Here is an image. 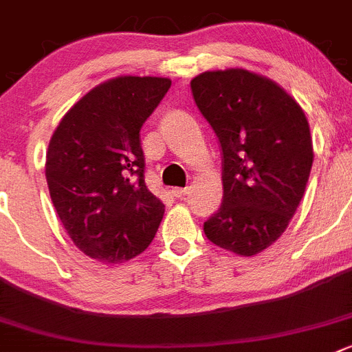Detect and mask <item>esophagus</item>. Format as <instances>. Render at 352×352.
I'll return each mask as SVG.
<instances>
[{
  "instance_id": "obj_1",
  "label": "esophagus",
  "mask_w": 352,
  "mask_h": 352,
  "mask_svg": "<svg viewBox=\"0 0 352 352\" xmlns=\"http://www.w3.org/2000/svg\"><path fill=\"white\" fill-rule=\"evenodd\" d=\"M170 193H173L176 199H182V197H185L186 193H188V186H186V188H173L170 190Z\"/></svg>"
}]
</instances>
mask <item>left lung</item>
<instances>
[{"mask_svg":"<svg viewBox=\"0 0 352 352\" xmlns=\"http://www.w3.org/2000/svg\"><path fill=\"white\" fill-rule=\"evenodd\" d=\"M190 86L223 162V202L204 233L254 256L282 236L299 207L313 166L309 124L285 89L249 70L204 72Z\"/></svg>","mask_w":352,"mask_h":352,"instance_id":"1","label":"left lung"}]
</instances>
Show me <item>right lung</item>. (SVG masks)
Returning a JSON list of instances; mask_svg holds the SVG:
<instances>
[{
    "label": "right lung",
    "instance_id": "right-lung-1",
    "mask_svg": "<svg viewBox=\"0 0 352 352\" xmlns=\"http://www.w3.org/2000/svg\"><path fill=\"white\" fill-rule=\"evenodd\" d=\"M166 78L122 76L82 96L60 120L46 153V182L72 242L117 264L155 236L164 204L145 185L140 129L169 91Z\"/></svg>",
    "mask_w": 352,
    "mask_h": 352
}]
</instances>
